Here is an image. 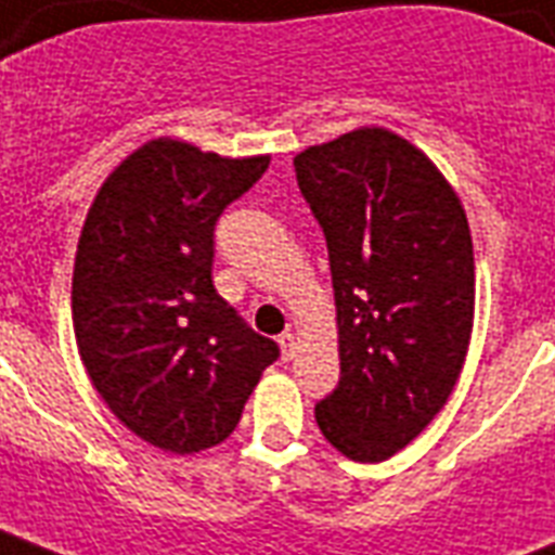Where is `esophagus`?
I'll list each match as a JSON object with an SVG mask.
<instances>
[{"label": "esophagus", "mask_w": 555, "mask_h": 555, "mask_svg": "<svg viewBox=\"0 0 555 555\" xmlns=\"http://www.w3.org/2000/svg\"><path fill=\"white\" fill-rule=\"evenodd\" d=\"M279 346H282V358L285 361H294V354H296V334L285 332L282 337H279Z\"/></svg>", "instance_id": "34e87169"}]
</instances>
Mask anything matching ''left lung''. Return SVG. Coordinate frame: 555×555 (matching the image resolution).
<instances>
[{"label": "left lung", "instance_id": "left-lung-1", "mask_svg": "<svg viewBox=\"0 0 555 555\" xmlns=\"http://www.w3.org/2000/svg\"><path fill=\"white\" fill-rule=\"evenodd\" d=\"M323 227L340 380L317 425L354 463H380L454 392L475 325V249L456 192L408 139L358 127L294 156Z\"/></svg>", "mask_w": 555, "mask_h": 555}]
</instances>
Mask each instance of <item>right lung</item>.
I'll return each mask as SVG.
<instances>
[{"label": "right lung", "mask_w": 555, "mask_h": 555, "mask_svg": "<svg viewBox=\"0 0 555 555\" xmlns=\"http://www.w3.org/2000/svg\"><path fill=\"white\" fill-rule=\"evenodd\" d=\"M268 165L151 139L113 168L80 230V361L118 422L171 454L221 446L279 358L211 285L215 223Z\"/></svg>", "instance_id": "right-lung-1"}]
</instances>
